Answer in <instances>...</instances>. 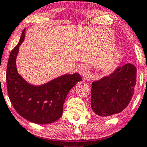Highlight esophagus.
Wrapping results in <instances>:
<instances>
[{
	"mask_svg": "<svg viewBox=\"0 0 147 147\" xmlns=\"http://www.w3.org/2000/svg\"><path fill=\"white\" fill-rule=\"evenodd\" d=\"M80 73L84 80H87V79H88V77H88V69L86 66L81 67L80 69Z\"/></svg>",
	"mask_w": 147,
	"mask_h": 147,
	"instance_id": "obj_1",
	"label": "esophagus"
}]
</instances>
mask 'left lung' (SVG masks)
<instances>
[{"label":"left lung","instance_id":"8db88e82","mask_svg":"<svg viewBox=\"0 0 147 147\" xmlns=\"http://www.w3.org/2000/svg\"><path fill=\"white\" fill-rule=\"evenodd\" d=\"M136 72L134 65L126 63L109 76L92 83L91 107L95 114L107 117L126 108L134 93Z\"/></svg>","mask_w":147,"mask_h":147}]
</instances>
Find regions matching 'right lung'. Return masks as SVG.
Instances as JSON below:
<instances>
[{"label": "right lung", "instance_id": "obj_1", "mask_svg": "<svg viewBox=\"0 0 147 147\" xmlns=\"http://www.w3.org/2000/svg\"><path fill=\"white\" fill-rule=\"evenodd\" d=\"M24 30L18 44L10 53L6 72L7 92L12 105L22 117L37 124H49L61 117L70 90L82 80L78 73L65 75L41 86L26 82L18 73L16 59L24 38Z\"/></svg>", "mask_w": 147, "mask_h": 147}]
</instances>
